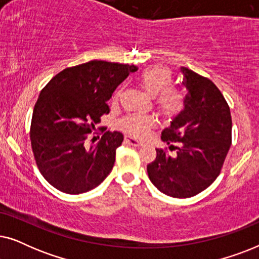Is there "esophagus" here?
Wrapping results in <instances>:
<instances>
[{"instance_id": "esophagus-1", "label": "esophagus", "mask_w": 259, "mask_h": 259, "mask_svg": "<svg viewBox=\"0 0 259 259\" xmlns=\"http://www.w3.org/2000/svg\"><path fill=\"white\" fill-rule=\"evenodd\" d=\"M125 140H126V143H128V144L133 145V146H137V147H139V146H141V145H143V141L138 140L137 138H134L132 136H126Z\"/></svg>"}]
</instances>
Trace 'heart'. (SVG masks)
I'll use <instances>...</instances> for the list:
<instances>
[{"label":"heart","instance_id":"1","mask_svg":"<svg viewBox=\"0 0 259 259\" xmlns=\"http://www.w3.org/2000/svg\"><path fill=\"white\" fill-rule=\"evenodd\" d=\"M140 84L151 97H155L157 106L166 116H176L185 108V95L182 91L172 87V73L164 67L153 66L140 74ZM120 90L115 92L114 99L119 97ZM155 125V118L148 114H130L120 121V126L134 136L141 137L148 128Z\"/></svg>","mask_w":259,"mask_h":259}]
</instances>
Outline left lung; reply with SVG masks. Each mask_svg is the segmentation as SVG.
Instances as JSON below:
<instances>
[{"instance_id":"left-lung-1","label":"left lung","mask_w":259,"mask_h":259,"mask_svg":"<svg viewBox=\"0 0 259 259\" xmlns=\"http://www.w3.org/2000/svg\"><path fill=\"white\" fill-rule=\"evenodd\" d=\"M187 91L185 108L161 132V140L178 143L176 154L157 151L147 165L152 184L169 197L190 198L207 189L221 173L231 146L232 120L228 102L206 77L180 67Z\"/></svg>"}]
</instances>
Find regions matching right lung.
Listing matches in <instances>:
<instances>
[{
    "label": "right lung",
    "instance_id": "obj_1",
    "mask_svg": "<svg viewBox=\"0 0 259 259\" xmlns=\"http://www.w3.org/2000/svg\"><path fill=\"white\" fill-rule=\"evenodd\" d=\"M137 66L88 61L53 77L38 95L30 126L31 148L44 178L61 192L80 194L93 190L112 171L120 132H106L99 143L86 139L118 84Z\"/></svg>",
    "mask_w": 259,
    "mask_h": 259
}]
</instances>
